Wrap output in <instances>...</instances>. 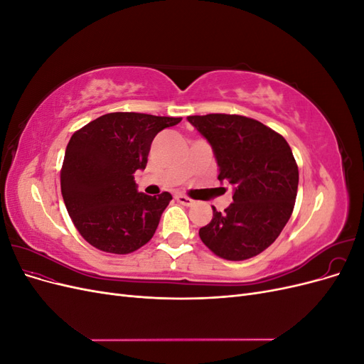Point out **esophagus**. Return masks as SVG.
Listing matches in <instances>:
<instances>
[{
	"label": "esophagus",
	"instance_id": "obj_1",
	"mask_svg": "<svg viewBox=\"0 0 364 364\" xmlns=\"http://www.w3.org/2000/svg\"><path fill=\"white\" fill-rule=\"evenodd\" d=\"M174 199L178 200L181 205H183V206H191L194 203L193 199H190V197H186V196H182V194H178V196L174 197Z\"/></svg>",
	"mask_w": 364,
	"mask_h": 364
}]
</instances>
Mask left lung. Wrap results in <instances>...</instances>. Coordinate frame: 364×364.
Listing matches in <instances>:
<instances>
[{"label":"left lung","mask_w":364,"mask_h":364,"mask_svg":"<svg viewBox=\"0 0 364 364\" xmlns=\"http://www.w3.org/2000/svg\"><path fill=\"white\" fill-rule=\"evenodd\" d=\"M211 144L218 181L234 185L225 213L200 228L217 257L243 261L266 250L293 213L299 170L289 142L278 132L243 115L208 114L186 118Z\"/></svg>","instance_id":"8db88e82"}]
</instances>
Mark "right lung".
<instances>
[{"label": "right lung", "mask_w": 364, "mask_h": 364, "mask_svg": "<svg viewBox=\"0 0 364 364\" xmlns=\"http://www.w3.org/2000/svg\"><path fill=\"white\" fill-rule=\"evenodd\" d=\"M181 119L112 112L74 132L60 190L74 226L91 246L126 255L151 240L171 194L138 193L134 174L146 168L153 138Z\"/></svg>", "instance_id": "add662e5"}]
</instances>
